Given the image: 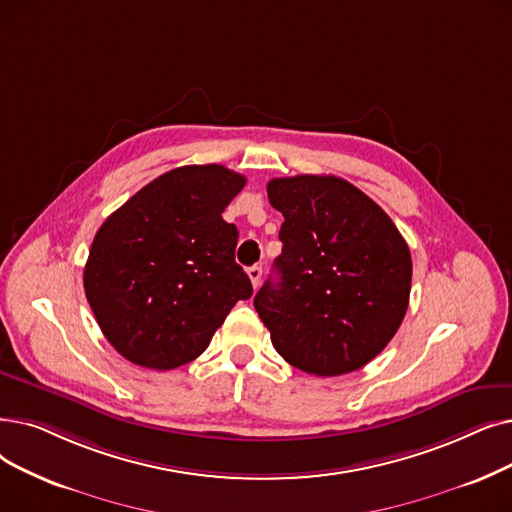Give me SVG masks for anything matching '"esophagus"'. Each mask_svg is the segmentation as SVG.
Returning <instances> with one entry per match:
<instances>
[{
    "mask_svg": "<svg viewBox=\"0 0 512 512\" xmlns=\"http://www.w3.org/2000/svg\"><path fill=\"white\" fill-rule=\"evenodd\" d=\"M247 274H249V278H251L253 288H257V286H259V282H261V274H263L261 265H253V268H249V270H247Z\"/></svg>",
    "mask_w": 512,
    "mask_h": 512,
    "instance_id": "34e87169",
    "label": "esophagus"
}]
</instances>
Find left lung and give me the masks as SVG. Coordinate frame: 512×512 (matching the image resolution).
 I'll return each mask as SVG.
<instances>
[{"label": "left lung", "mask_w": 512, "mask_h": 512, "mask_svg": "<svg viewBox=\"0 0 512 512\" xmlns=\"http://www.w3.org/2000/svg\"><path fill=\"white\" fill-rule=\"evenodd\" d=\"M270 205L284 215L282 253L255 309L282 358L316 376L360 370L402 324L410 249L391 217L335 175L276 177Z\"/></svg>", "instance_id": "obj_1"}]
</instances>
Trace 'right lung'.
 Wrapping results in <instances>:
<instances>
[{
    "label": "right lung",
    "instance_id": "1",
    "mask_svg": "<svg viewBox=\"0 0 512 512\" xmlns=\"http://www.w3.org/2000/svg\"><path fill=\"white\" fill-rule=\"evenodd\" d=\"M224 165L163 173L108 215L83 270L100 330L125 360L173 370L201 355L253 286L234 261L238 230L221 217L244 188Z\"/></svg>",
    "mask_w": 512,
    "mask_h": 512
}]
</instances>
